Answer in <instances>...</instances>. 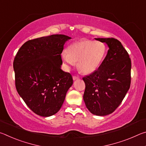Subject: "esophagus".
I'll return each mask as SVG.
<instances>
[{
    "label": "esophagus",
    "mask_w": 146,
    "mask_h": 146,
    "mask_svg": "<svg viewBox=\"0 0 146 146\" xmlns=\"http://www.w3.org/2000/svg\"><path fill=\"white\" fill-rule=\"evenodd\" d=\"M79 78V76H76V75H74L73 76V79L74 80H77V79H78Z\"/></svg>",
    "instance_id": "obj_1"
}]
</instances>
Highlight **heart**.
<instances>
[{"label":"heart","mask_w":146,"mask_h":146,"mask_svg":"<svg viewBox=\"0 0 146 146\" xmlns=\"http://www.w3.org/2000/svg\"><path fill=\"white\" fill-rule=\"evenodd\" d=\"M61 58L66 67L70 68L77 62L78 70L88 74L95 71L102 62L106 53V45L102 42L83 39L68 47Z\"/></svg>","instance_id":"b5f03b06"}]
</instances>
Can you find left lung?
Instances as JSON below:
<instances>
[{"label":"left lung","mask_w":146,"mask_h":146,"mask_svg":"<svg viewBox=\"0 0 146 146\" xmlns=\"http://www.w3.org/2000/svg\"><path fill=\"white\" fill-rule=\"evenodd\" d=\"M109 49L98 70L83 77L86 108L93 115L112 113L122 102L131 84V62L120 42L114 38H95Z\"/></svg>","instance_id":"1"}]
</instances>
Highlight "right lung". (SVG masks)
Returning <instances> with one entry per match:
<instances>
[{
	"instance_id": "right-lung-1",
	"label": "right lung",
	"mask_w": 146,
	"mask_h": 146,
	"mask_svg": "<svg viewBox=\"0 0 146 146\" xmlns=\"http://www.w3.org/2000/svg\"><path fill=\"white\" fill-rule=\"evenodd\" d=\"M71 38L52 35L29 40L15 57L17 91L36 115L47 117L56 114L73 84L71 74L61 70L64 45Z\"/></svg>"
}]
</instances>
